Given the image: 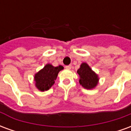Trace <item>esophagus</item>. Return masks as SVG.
Listing matches in <instances>:
<instances>
[{
  "label": "esophagus",
  "mask_w": 131,
  "mask_h": 131,
  "mask_svg": "<svg viewBox=\"0 0 131 131\" xmlns=\"http://www.w3.org/2000/svg\"><path fill=\"white\" fill-rule=\"evenodd\" d=\"M65 68L67 69H71V64H69V65L65 66Z\"/></svg>",
  "instance_id": "34e87169"
}]
</instances>
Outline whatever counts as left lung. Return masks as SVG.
Segmentation results:
<instances>
[{"mask_svg": "<svg viewBox=\"0 0 131 131\" xmlns=\"http://www.w3.org/2000/svg\"><path fill=\"white\" fill-rule=\"evenodd\" d=\"M80 77L79 83L86 89H93L98 83V76L94 72L86 63H82L77 70Z\"/></svg>", "mask_w": 131, "mask_h": 131, "instance_id": "8db88e82", "label": "left lung"}]
</instances>
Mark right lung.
Listing matches in <instances>:
<instances>
[{"label":"right lung","mask_w":131,"mask_h":131,"mask_svg":"<svg viewBox=\"0 0 131 131\" xmlns=\"http://www.w3.org/2000/svg\"><path fill=\"white\" fill-rule=\"evenodd\" d=\"M62 66L53 67L50 64H46L41 70L35 74L34 81L36 88L40 91H48L54 83L58 73L62 70Z\"/></svg>","instance_id":"obj_1"}]
</instances>
